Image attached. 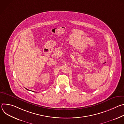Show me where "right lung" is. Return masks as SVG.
Wrapping results in <instances>:
<instances>
[{
  "mask_svg": "<svg viewBox=\"0 0 124 124\" xmlns=\"http://www.w3.org/2000/svg\"><path fill=\"white\" fill-rule=\"evenodd\" d=\"M27 90H28V89H27Z\"/></svg>",
  "mask_w": 124,
  "mask_h": 124,
  "instance_id": "right-lung-1",
  "label": "right lung"
}]
</instances>
